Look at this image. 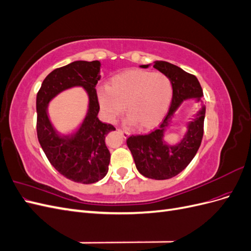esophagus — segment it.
<instances>
[{
	"instance_id": "esophagus-1",
	"label": "esophagus",
	"mask_w": 251,
	"mask_h": 251,
	"mask_svg": "<svg viewBox=\"0 0 251 251\" xmlns=\"http://www.w3.org/2000/svg\"><path fill=\"white\" fill-rule=\"evenodd\" d=\"M118 131H119V132L121 133V135H123L125 138L128 137V135H130V132H128V131H126V130H123V128H119V130H118Z\"/></svg>"
}]
</instances>
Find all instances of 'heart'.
<instances>
[{
    "label": "heart",
    "instance_id": "1",
    "mask_svg": "<svg viewBox=\"0 0 251 251\" xmlns=\"http://www.w3.org/2000/svg\"><path fill=\"white\" fill-rule=\"evenodd\" d=\"M97 97L108 120H115L126 105L127 124L150 128L168 111L173 87L163 73L131 70L112 77L108 87L98 88Z\"/></svg>",
    "mask_w": 251,
    "mask_h": 251
}]
</instances>
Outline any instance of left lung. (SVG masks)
<instances>
[{
    "instance_id": "left-lung-1",
    "label": "left lung",
    "mask_w": 251,
    "mask_h": 251,
    "mask_svg": "<svg viewBox=\"0 0 251 251\" xmlns=\"http://www.w3.org/2000/svg\"><path fill=\"white\" fill-rule=\"evenodd\" d=\"M140 67L148 68L149 65ZM153 67L165 74L172 82L171 107L156 130L144 135H132L126 139V144L141 175L151 179L165 180L183 171L198 151L203 138L205 107H202L197 113L196 119L188 124L187 133L177 146L166 144L163 141V132L169 126L174 113L187 98L195 97L198 101H202L203 91L195 75L185 72L178 66L157 60Z\"/></svg>"
}]
</instances>
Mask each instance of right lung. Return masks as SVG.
Listing matches in <instances>:
<instances>
[{
	"mask_svg": "<svg viewBox=\"0 0 251 251\" xmlns=\"http://www.w3.org/2000/svg\"><path fill=\"white\" fill-rule=\"evenodd\" d=\"M100 70L98 60H76L57 68L44 79L36 95V133L44 153L59 174L83 184L94 183L107 175L111 155L105 146V135L115 130L114 126L97 117L100 102L95 87L100 78ZM75 85L86 89L89 110L76 132L62 134L50 123L48 103L62 90Z\"/></svg>",
	"mask_w": 251,
	"mask_h": 251,
	"instance_id": "1",
	"label": "right lung"
}]
</instances>
